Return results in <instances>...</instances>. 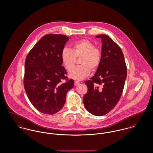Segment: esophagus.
I'll return each mask as SVG.
<instances>
[{
	"instance_id": "34e87169",
	"label": "esophagus",
	"mask_w": 153,
	"mask_h": 153,
	"mask_svg": "<svg viewBox=\"0 0 153 153\" xmlns=\"http://www.w3.org/2000/svg\"><path fill=\"white\" fill-rule=\"evenodd\" d=\"M80 83V82L78 81V80H75V82H74V83H75V86L78 85Z\"/></svg>"
}]
</instances>
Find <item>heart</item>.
<instances>
[{"mask_svg": "<svg viewBox=\"0 0 153 153\" xmlns=\"http://www.w3.org/2000/svg\"><path fill=\"white\" fill-rule=\"evenodd\" d=\"M60 57L65 68L68 71L73 69L76 59L80 57V65L75 67L69 74V76L81 80L88 76L91 70L93 71L97 70L101 63L102 53L91 41L82 39L73 43L71 49H63Z\"/></svg>", "mask_w": 153, "mask_h": 153, "instance_id": "1", "label": "heart"}]
</instances>
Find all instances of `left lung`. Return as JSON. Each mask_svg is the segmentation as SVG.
<instances>
[{"instance_id":"left-lung-1","label":"left lung","mask_w":153,"mask_h":153,"mask_svg":"<svg viewBox=\"0 0 153 153\" xmlns=\"http://www.w3.org/2000/svg\"><path fill=\"white\" fill-rule=\"evenodd\" d=\"M102 41V60L94 75L85 82L88 92L83 96L86 109L93 115L109 112L123 93L127 69L120 47L108 36H97Z\"/></svg>"}]
</instances>
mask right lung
I'll use <instances>...</instances> for the list:
<instances>
[{
  "label": "right lung",
  "mask_w": 153,
  "mask_h": 153,
  "mask_svg": "<svg viewBox=\"0 0 153 153\" xmlns=\"http://www.w3.org/2000/svg\"><path fill=\"white\" fill-rule=\"evenodd\" d=\"M68 40L63 34H46L26 58L25 90L33 106L42 113L53 114L61 110L67 91L74 86V80L66 76L60 57Z\"/></svg>",
  "instance_id": "obj_1"
}]
</instances>
